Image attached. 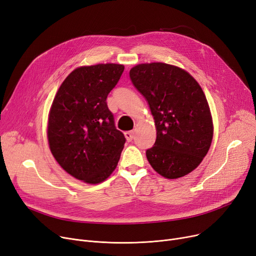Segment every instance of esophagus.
Wrapping results in <instances>:
<instances>
[{"label": "esophagus", "instance_id": "esophagus-1", "mask_svg": "<svg viewBox=\"0 0 256 256\" xmlns=\"http://www.w3.org/2000/svg\"><path fill=\"white\" fill-rule=\"evenodd\" d=\"M134 135H135V132H134L132 130H128V132H124V136L128 142H130L134 139Z\"/></svg>", "mask_w": 256, "mask_h": 256}]
</instances>
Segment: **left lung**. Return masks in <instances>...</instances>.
Here are the masks:
<instances>
[{
  "label": "left lung",
  "instance_id": "obj_1",
  "mask_svg": "<svg viewBox=\"0 0 256 256\" xmlns=\"http://www.w3.org/2000/svg\"><path fill=\"white\" fill-rule=\"evenodd\" d=\"M132 85L148 102L156 139L146 158L160 176H186L202 162L212 140L210 106L197 80L178 66L154 62L130 70Z\"/></svg>",
  "mask_w": 256,
  "mask_h": 256
}]
</instances>
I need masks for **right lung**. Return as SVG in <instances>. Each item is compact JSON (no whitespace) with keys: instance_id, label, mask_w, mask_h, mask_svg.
<instances>
[{"instance_id":"add662e5","label":"right lung","mask_w":256,"mask_h":256,"mask_svg":"<svg viewBox=\"0 0 256 256\" xmlns=\"http://www.w3.org/2000/svg\"><path fill=\"white\" fill-rule=\"evenodd\" d=\"M124 70L121 64L82 66L61 84L48 124L50 150L72 176L98 184L115 170L126 143L106 104Z\"/></svg>"}]
</instances>
